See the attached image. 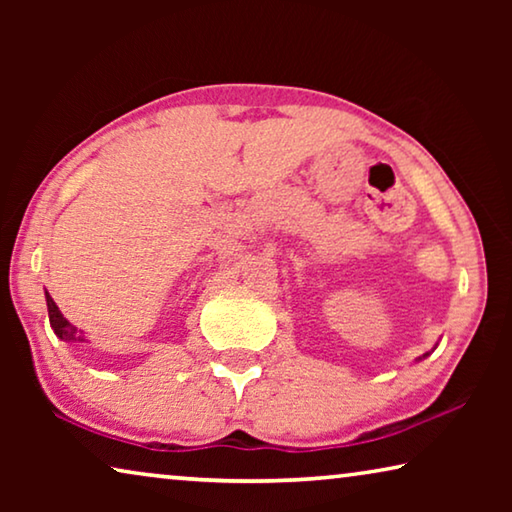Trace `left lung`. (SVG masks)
I'll use <instances>...</instances> for the list:
<instances>
[{
    "label": "left lung",
    "mask_w": 512,
    "mask_h": 512,
    "mask_svg": "<svg viewBox=\"0 0 512 512\" xmlns=\"http://www.w3.org/2000/svg\"><path fill=\"white\" fill-rule=\"evenodd\" d=\"M424 357H427V354H424Z\"/></svg>",
    "instance_id": "8db88e82"
}]
</instances>
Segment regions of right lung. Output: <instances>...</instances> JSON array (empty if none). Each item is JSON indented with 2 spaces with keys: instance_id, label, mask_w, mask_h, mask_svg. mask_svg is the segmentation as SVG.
Segmentation results:
<instances>
[{
  "instance_id": "1",
  "label": "right lung",
  "mask_w": 512,
  "mask_h": 512,
  "mask_svg": "<svg viewBox=\"0 0 512 512\" xmlns=\"http://www.w3.org/2000/svg\"><path fill=\"white\" fill-rule=\"evenodd\" d=\"M45 298H47V309H49V323L58 339L67 341V343H88V339H85V334L81 332V329L74 327L63 314H60V309L56 307L54 298H51L49 293H45Z\"/></svg>"
}]
</instances>
